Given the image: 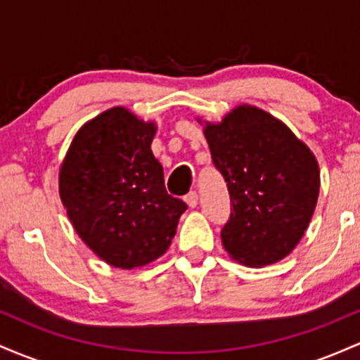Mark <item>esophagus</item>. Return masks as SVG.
<instances>
[{"instance_id":"esophagus-1","label":"esophagus","mask_w":360,"mask_h":360,"mask_svg":"<svg viewBox=\"0 0 360 360\" xmlns=\"http://www.w3.org/2000/svg\"><path fill=\"white\" fill-rule=\"evenodd\" d=\"M184 201H186V205L189 206V208H196V205H198V194H196V191H191V193L186 194Z\"/></svg>"}]
</instances>
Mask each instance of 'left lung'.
I'll list each match as a JSON object with an SVG mask.
<instances>
[{
  "label": "left lung",
  "mask_w": 360,
  "mask_h": 360,
  "mask_svg": "<svg viewBox=\"0 0 360 360\" xmlns=\"http://www.w3.org/2000/svg\"><path fill=\"white\" fill-rule=\"evenodd\" d=\"M203 131L232 201L223 247L243 266L279 262L298 245L315 212V155L288 125L252 105L235 106L220 123L205 122Z\"/></svg>",
  "instance_id": "left-lung-1"
}]
</instances>
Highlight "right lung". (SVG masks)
Listing matches in <instances>:
<instances>
[{
  "instance_id": "1",
  "label": "right lung",
  "mask_w": 360,
  "mask_h": 360,
  "mask_svg": "<svg viewBox=\"0 0 360 360\" xmlns=\"http://www.w3.org/2000/svg\"><path fill=\"white\" fill-rule=\"evenodd\" d=\"M157 127L123 106L86 122L60 164L59 194L74 230L101 260L134 269L166 254L184 201L167 194L150 150Z\"/></svg>"
}]
</instances>
